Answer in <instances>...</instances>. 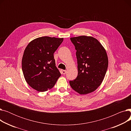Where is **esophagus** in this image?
<instances>
[{
  "label": "esophagus",
  "mask_w": 131,
  "mask_h": 131,
  "mask_svg": "<svg viewBox=\"0 0 131 131\" xmlns=\"http://www.w3.org/2000/svg\"><path fill=\"white\" fill-rule=\"evenodd\" d=\"M61 73L63 74H65L66 73V71L65 70H61Z\"/></svg>",
  "instance_id": "34e87169"
}]
</instances>
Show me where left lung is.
I'll use <instances>...</instances> for the list:
<instances>
[{"label":"left lung","instance_id":"left-lung-1","mask_svg":"<svg viewBox=\"0 0 131 131\" xmlns=\"http://www.w3.org/2000/svg\"><path fill=\"white\" fill-rule=\"evenodd\" d=\"M77 50L78 75L70 84L80 94L94 91L104 79L108 59L104 47L92 37L82 36L70 38Z\"/></svg>","mask_w":131,"mask_h":131}]
</instances>
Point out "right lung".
I'll list each match as a JSON object with an SVG mask.
<instances>
[{
    "mask_svg": "<svg viewBox=\"0 0 131 131\" xmlns=\"http://www.w3.org/2000/svg\"><path fill=\"white\" fill-rule=\"evenodd\" d=\"M63 40L47 36L39 37L26 46L22 60V71L27 84L34 90L47 91L53 87L60 77L53 53Z\"/></svg>",
    "mask_w": 131,
    "mask_h": 131,
    "instance_id": "add662e5",
    "label": "right lung"
}]
</instances>
